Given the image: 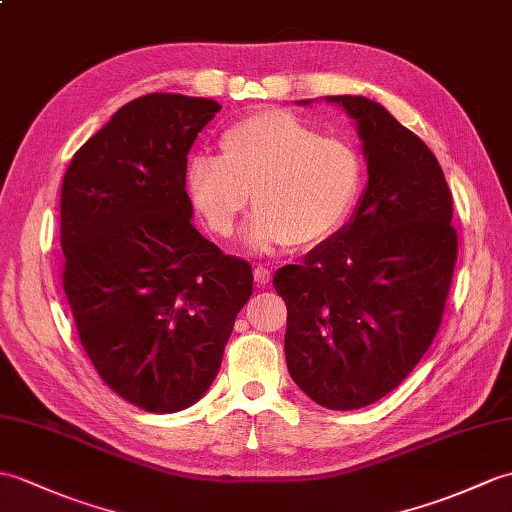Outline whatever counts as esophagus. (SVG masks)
<instances>
[{
    "mask_svg": "<svg viewBox=\"0 0 512 512\" xmlns=\"http://www.w3.org/2000/svg\"><path fill=\"white\" fill-rule=\"evenodd\" d=\"M253 277H255V283L259 285V288H266V285H268L270 279H272V272H270L268 268H264V266H257V268L253 270Z\"/></svg>",
    "mask_w": 512,
    "mask_h": 512,
    "instance_id": "1",
    "label": "esophagus"
}]
</instances>
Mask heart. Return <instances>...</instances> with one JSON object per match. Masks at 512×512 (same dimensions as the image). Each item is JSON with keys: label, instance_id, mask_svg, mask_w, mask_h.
Listing matches in <instances>:
<instances>
[{"label": "heart", "instance_id": "obj_1", "mask_svg": "<svg viewBox=\"0 0 512 512\" xmlns=\"http://www.w3.org/2000/svg\"><path fill=\"white\" fill-rule=\"evenodd\" d=\"M185 181L198 216L216 235H233L253 194L248 244L303 253L347 222L362 192L364 163L349 141L323 137L288 111H261L224 130L220 157L194 154Z\"/></svg>", "mask_w": 512, "mask_h": 512}]
</instances>
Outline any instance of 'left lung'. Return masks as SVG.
I'll return each mask as SVG.
<instances>
[{
    "label": "left lung",
    "instance_id": "obj_1",
    "mask_svg": "<svg viewBox=\"0 0 512 512\" xmlns=\"http://www.w3.org/2000/svg\"><path fill=\"white\" fill-rule=\"evenodd\" d=\"M325 100L358 124L368 183L351 220L272 283L288 307L285 362L296 386L323 408L358 410L395 390L430 349L458 233L432 150L382 104Z\"/></svg>",
    "mask_w": 512,
    "mask_h": 512
}]
</instances>
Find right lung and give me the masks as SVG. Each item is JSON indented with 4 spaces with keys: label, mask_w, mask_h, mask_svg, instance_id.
Masks as SVG:
<instances>
[{
    "label": "right lung",
    "mask_w": 512,
    "mask_h": 512,
    "mask_svg": "<svg viewBox=\"0 0 512 512\" xmlns=\"http://www.w3.org/2000/svg\"><path fill=\"white\" fill-rule=\"evenodd\" d=\"M222 106L181 93L124 104L61 187L63 288L104 384L133 406L185 410L216 379L253 292L248 261L192 224L187 154Z\"/></svg>",
    "instance_id": "1"
}]
</instances>
